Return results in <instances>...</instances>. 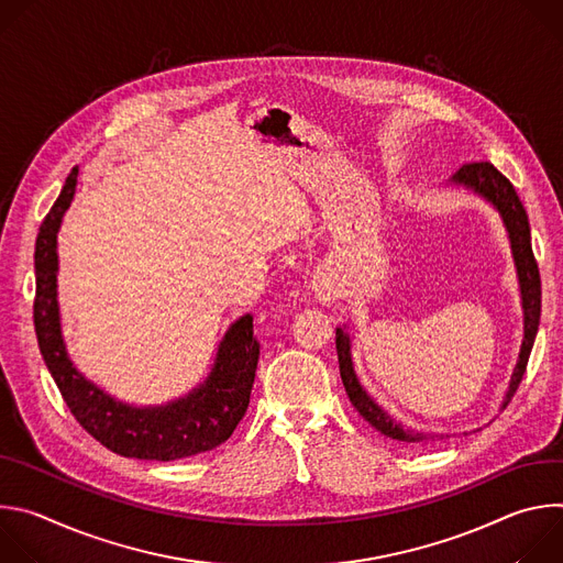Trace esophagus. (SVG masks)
<instances>
[{"label": "esophagus", "instance_id": "esophagus-1", "mask_svg": "<svg viewBox=\"0 0 563 563\" xmlns=\"http://www.w3.org/2000/svg\"><path fill=\"white\" fill-rule=\"evenodd\" d=\"M311 287L320 300H332L336 296V283L330 274H316Z\"/></svg>", "mask_w": 563, "mask_h": 563}]
</instances>
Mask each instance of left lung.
Listing matches in <instances>:
<instances>
[{"label": "left lung", "instance_id": "obj_1", "mask_svg": "<svg viewBox=\"0 0 563 563\" xmlns=\"http://www.w3.org/2000/svg\"><path fill=\"white\" fill-rule=\"evenodd\" d=\"M448 185L452 187H463L467 191H472L474 196L484 198L488 205H493V209H497V213L504 220V227L508 231V240H510V252L515 258V267H517V278H519V291H521V309H523V341H521V350H519V358L515 365V372L510 376V385L508 391L504 396L501 410L510 404V398L515 396L532 345H534V336L539 330V316H541V280H539V269H537V261L532 256V243H530V224H528V216L526 209L515 191V187L510 185V180L506 176H501L490 163H472V165H463L450 180ZM336 352H339V367H341V378L345 385V391L352 400V406L356 408V412L380 434L404 441V443H426V441H437L443 439V434H426L412 428H406L400 421L391 419L376 400L365 391V387L361 385L356 372H354V361H352V339L347 334V328H336Z\"/></svg>", "mask_w": 563, "mask_h": 563}]
</instances>
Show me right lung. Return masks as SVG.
<instances>
[{
    "label": "right lung",
    "mask_w": 563,
    "mask_h": 563,
    "mask_svg": "<svg viewBox=\"0 0 563 563\" xmlns=\"http://www.w3.org/2000/svg\"><path fill=\"white\" fill-rule=\"evenodd\" d=\"M77 187V167L44 218L35 243V334L44 363L68 410L93 439L115 454L146 461H176L224 443L250 406L261 345L254 316L229 325L202 383L163 406H131L89 380L68 358L57 302V233Z\"/></svg>",
    "instance_id": "obj_1"
}]
</instances>
